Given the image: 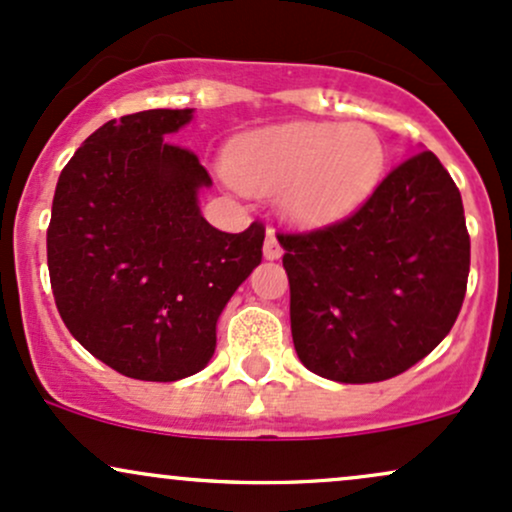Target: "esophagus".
<instances>
[{"mask_svg": "<svg viewBox=\"0 0 512 512\" xmlns=\"http://www.w3.org/2000/svg\"><path fill=\"white\" fill-rule=\"evenodd\" d=\"M262 255L264 260H279L281 257V245L276 240L274 228H267V236H264V245H262Z\"/></svg>", "mask_w": 512, "mask_h": 512, "instance_id": "34e87169", "label": "esophagus"}]
</instances>
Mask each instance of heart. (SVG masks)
Segmentation results:
<instances>
[{
	"mask_svg": "<svg viewBox=\"0 0 512 512\" xmlns=\"http://www.w3.org/2000/svg\"><path fill=\"white\" fill-rule=\"evenodd\" d=\"M387 151L368 125L284 122L236 139L226 173L252 195L276 192L279 211L305 228L354 214L378 190Z\"/></svg>",
	"mask_w": 512,
	"mask_h": 512,
	"instance_id": "b5f03b06",
	"label": "heart"
}]
</instances>
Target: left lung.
<instances>
[{
    "label": "left lung",
    "instance_id": "obj_1",
    "mask_svg": "<svg viewBox=\"0 0 512 512\" xmlns=\"http://www.w3.org/2000/svg\"><path fill=\"white\" fill-rule=\"evenodd\" d=\"M279 243L296 354L334 383L404 373L448 337L462 308V197L431 151L392 168L354 216Z\"/></svg>",
    "mask_w": 512,
    "mask_h": 512
}]
</instances>
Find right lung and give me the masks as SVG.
<instances>
[{"mask_svg":"<svg viewBox=\"0 0 512 512\" xmlns=\"http://www.w3.org/2000/svg\"><path fill=\"white\" fill-rule=\"evenodd\" d=\"M195 108L105 122L57 180L48 269L64 325L134 380L173 383L211 361L216 322L262 260L264 228L223 233L202 216L197 156L166 137Z\"/></svg>","mask_w":512,"mask_h":512,"instance_id":"add662e5","label":"right lung"}]
</instances>
